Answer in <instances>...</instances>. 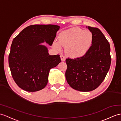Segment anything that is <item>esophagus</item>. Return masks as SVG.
I'll return each mask as SVG.
<instances>
[{"mask_svg": "<svg viewBox=\"0 0 121 121\" xmlns=\"http://www.w3.org/2000/svg\"><path fill=\"white\" fill-rule=\"evenodd\" d=\"M60 58H61V61H65V60H66V58H65V57L64 56V55H60Z\"/></svg>", "mask_w": 121, "mask_h": 121, "instance_id": "34e87169", "label": "esophagus"}]
</instances>
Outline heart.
<instances>
[{
    "label": "heart",
    "instance_id": "b5f03b06",
    "mask_svg": "<svg viewBox=\"0 0 121 121\" xmlns=\"http://www.w3.org/2000/svg\"><path fill=\"white\" fill-rule=\"evenodd\" d=\"M58 42H54L53 46L60 50L61 46L66 47V54L72 58H81L90 51L93 43V35L91 31L78 27L61 32L58 37Z\"/></svg>",
    "mask_w": 121,
    "mask_h": 121
}]
</instances>
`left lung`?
Here are the masks:
<instances>
[{
	"label": "left lung",
	"mask_w": 121,
	"mask_h": 121,
	"mask_svg": "<svg viewBox=\"0 0 121 121\" xmlns=\"http://www.w3.org/2000/svg\"><path fill=\"white\" fill-rule=\"evenodd\" d=\"M93 33V43L85 56L66 60L67 83L75 90L88 92L98 88L109 70L111 58L108 41L99 29L88 26Z\"/></svg>",
	"instance_id": "1"
}]
</instances>
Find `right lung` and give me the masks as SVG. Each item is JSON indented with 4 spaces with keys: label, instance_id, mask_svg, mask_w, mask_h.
Wrapping results in <instances>:
<instances>
[{
    "label": "right lung",
    "instance_id": "1",
    "mask_svg": "<svg viewBox=\"0 0 121 121\" xmlns=\"http://www.w3.org/2000/svg\"><path fill=\"white\" fill-rule=\"evenodd\" d=\"M60 26L54 25L28 26L14 38L9 55L13 78L28 92L43 89L48 83L50 70L61 62L60 55H50L46 42L51 46Z\"/></svg>",
    "mask_w": 121,
    "mask_h": 121
}]
</instances>
